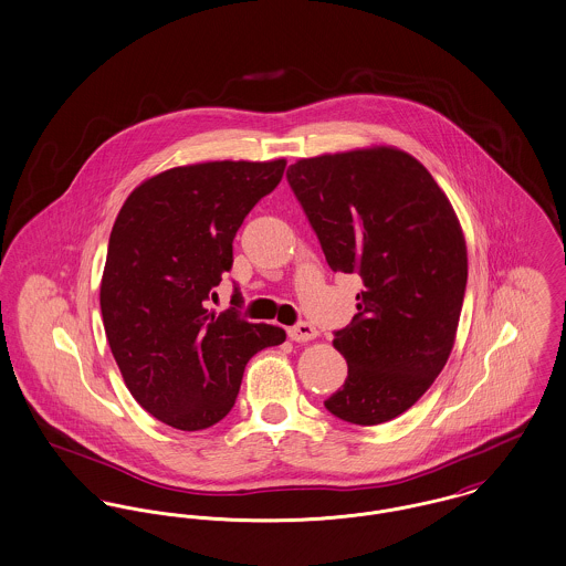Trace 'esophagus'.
<instances>
[{
    "label": "esophagus",
    "mask_w": 566,
    "mask_h": 566,
    "mask_svg": "<svg viewBox=\"0 0 566 566\" xmlns=\"http://www.w3.org/2000/svg\"><path fill=\"white\" fill-rule=\"evenodd\" d=\"M289 338L295 340V343H307V340L316 338V327L302 321V323H297V325H293V327L289 329Z\"/></svg>",
    "instance_id": "1"
}]
</instances>
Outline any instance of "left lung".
<instances>
[{"instance_id": "left-lung-1", "label": "left lung", "mask_w": 566, "mask_h": 566, "mask_svg": "<svg viewBox=\"0 0 566 566\" xmlns=\"http://www.w3.org/2000/svg\"><path fill=\"white\" fill-rule=\"evenodd\" d=\"M286 178L332 271L364 282L357 314L334 332L348 375L325 409L388 422L431 388L454 345L468 284L459 219L429 170L388 146L302 159Z\"/></svg>"}]
</instances>
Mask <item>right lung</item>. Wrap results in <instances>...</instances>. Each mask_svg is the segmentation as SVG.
Masks as SVG:
<instances>
[{
    "label": "right lung",
    "mask_w": 566,
    "mask_h": 566,
    "mask_svg": "<svg viewBox=\"0 0 566 566\" xmlns=\"http://www.w3.org/2000/svg\"><path fill=\"white\" fill-rule=\"evenodd\" d=\"M284 168L277 159L166 170L130 193L112 228L101 282L105 336L133 398L178 431L218 424L250 357L286 340L282 327L239 316L237 286V307L207 310L232 269L237 230Z\"/></svg>",
    "instance_id": "obj_1"
}]
</instances>
